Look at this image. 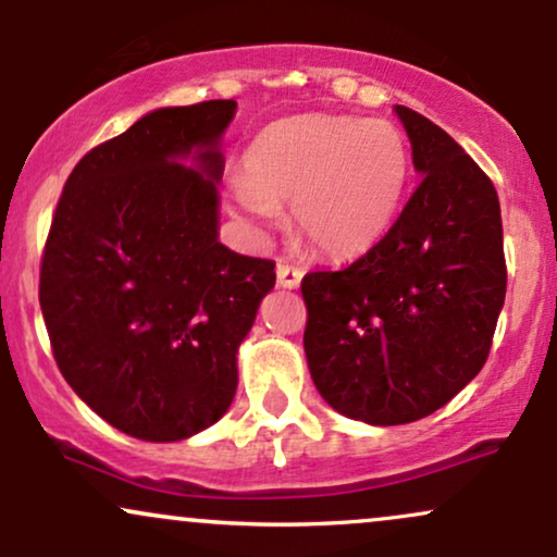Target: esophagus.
<instances>
[{"label": "esophagus", "mask_w": 557, "mask_h": 557, "mask_svg": "<svg viewBox=\"0 0 557 557\" xmlns=\"http://www.w3.org/2000/svg\"><path fill=\"white\" fill-rule=\"evenodd\" d=\"M300 280H304V270L296 264H287V261H280L277 264V285L280 287H298Z\"/></svg>", "instance_id": "34e87169"}]
</instances>
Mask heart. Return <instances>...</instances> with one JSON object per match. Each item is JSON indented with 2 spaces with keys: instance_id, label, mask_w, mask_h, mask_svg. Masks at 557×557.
<instances>
[{
  "instance_id": "1",
  "label": "heart",
  "mask_w": 557,
  "mask_h": 557,
  "mask_svg": "<svg viewBox=\"0 0 557 557\" xmlns=\"http://www.w3.org/2000/svg\"><path fill=\"white\" fill-rule=\"evenodd\" d=\"M411 177V149L389 120L300 114L267 125L243 154L230 201L270 225L290 203L293 222L317 251L356 257L387 233Z\"/></svg>"
}]
</instances>
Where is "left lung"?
<instances>
[{
    "mask_svg": "<svg viewBox=\"0 0 557 557\" xmlns=\"http://www.w3.org/2000/svg\"><path fill=\"white\" fill-rule=\"evenodd\" d=\"M421 181L385 238L300 283L311 380L343 417H430L479 374L505 300L495 185L443 127L395 107Z\"/></svg>",
    "mask_w": 557,
    "mask_h": 557,
    "instance_id": "1",
    "label": "left lung"
}]
</instances>
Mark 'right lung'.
Wrapping results in <instances>:
<instances>
[{"mask_svg": "<svg viewBox=\"0 0 557 557\" xmlns=\"http://www.w3.org/2000/svg\"><path fill=\"white\" fill-rule=\"evenodd\" d=\"M235 107H164L88 151L44 246L38 300L57 367L101 419L149 443L222 419L238 345L274 287V261L216 240Z\"/></svg>", "mask_w": 557, "mask_h": 557, "instance_id": "right-lung-1", "label": "right lung"}]
</instances>
